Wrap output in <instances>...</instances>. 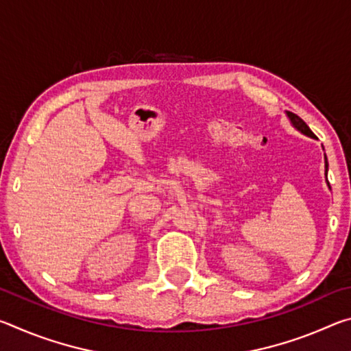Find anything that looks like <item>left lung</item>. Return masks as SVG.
I'll list each match as a JSON object with an SVG mask.
<instances>
[{
    "mask_svg": "<svg viewBox=\"0 0 351 351\" xmlns=\"http://www.w3.org/2000/svg\"><path fill=\"white\" fill-rule=\"evenodd\" d=\"M287 116L289 119L291 125H293L297 132H300L302 134L308 136V138H316V136H314V133L310 130V127H308L299 116L294 114V112H291V111H287ZM326 173H328V161H326V156H325V178H326ZM326 184H328V180H326ZM328 187H330V184H328Z\"/></svg>",
    "mask_w": 351,
    "mask_h": 351,
    "instance_id": "1",
    "label": "left lung"
}]
</instances>
